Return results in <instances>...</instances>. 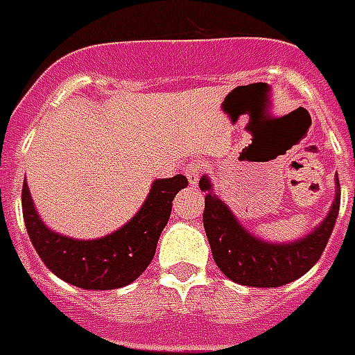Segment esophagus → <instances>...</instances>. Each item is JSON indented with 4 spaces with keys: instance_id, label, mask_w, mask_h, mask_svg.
I'll use <instances>...</instances> for the list:
<instances>
[{
    "instance_id": "34e87169",
    "label": "esophagus",
    "mask_w": 355,
    "mask_h": 355,
    "mask_svg": "<svg viewBox=\"0 0 355 355\" xmlns=\"http://www.w3.org/2000/svg\"><path fill=\"white\" fill-rule=\"evenodd\" d=\"M201 173H203V167H201V165H191L190 169L186 171L188 182H190V184H198L199 178H201Z\"/></svg>"
}]
</instances>
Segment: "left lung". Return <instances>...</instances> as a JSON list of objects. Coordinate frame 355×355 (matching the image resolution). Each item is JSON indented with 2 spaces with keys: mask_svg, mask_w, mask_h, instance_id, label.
I'll return each mask as SVG.
<instances>
[{
  "mask_svg": "<svg viewBox=\"0 0 355 355\" xmlns=\"http://www.w3.org/2000/svg\"><path fill=\"white\" fill-rule=\"evenodd\" d=\"M199 188L207 191L203 225L218 269L233 282L254 288H278L303 277L325 250L340 207L337 177L335 201L322 224L299 241L275 244L254 237L244 230L230 207L212 191L209 178L201 177Z\"/></svg>",
  "mask_w": 355,
  "mask_h": 355,
  "instance_id": "1",
  "label": "left lung"
}]
</instances>
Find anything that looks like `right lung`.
Instances as JSON below:
<instances>
[{
  "label": "right lung",
  "instance_id": "obj_1",
  "mask_svg": "<svg viewBox=\"0 0 355 355\" xmlns=\"http://www.w3.org/2000/svg\"><path fill=\"white\" fill-rule=\"evenodd\" d=\"M186 186L184 175L154 180L143 207L124 227L107 237L78 241L43 224L24 182V222L39 258L56 277L84 290H116L141 277L150 265L157 239L169 222L173 199Z\"/></svg>",
  "mask_w": 355,
  "mask_h": 355
}]
</instances>
